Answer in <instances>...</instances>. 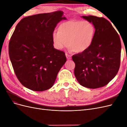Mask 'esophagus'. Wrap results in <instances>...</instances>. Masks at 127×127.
Listing matches in <instances>:
<instances>
[{
  "label": "esophagus",
  "mask_w": 127,
  "mask_h": 127,
  "mask_svg": "<svg viewBox=\"0 0 127 127\" xmlns=\"http://www.w3.org/2000/svg\"><path fill=\"white\" fill-rule=\"evenodd\" d=\"M66 58L68 60H70L71 59V57L70 55H69L67 53H66Z\"/></svg>",
  "instance_id": "esophagus-1"
}]
</instances>
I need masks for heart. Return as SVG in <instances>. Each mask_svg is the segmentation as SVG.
I'll use <instances>...</instances> for the list:
<instances>
[{"label":"heart","instance_id":"heart-1","mask_svg":"<svg viewBox=\"0 0 127 127\" xmlns=\"http://www.w3.org/2000/svg\"><path fill=\"white\" fill-rule=\"evenodd\" d=\"M95 33L94 26L90 22L71 20L60 24L58 32L52 33V39L57 49H63L68 44L70 51L82 53L91 47Z\"/></svg>","mask_w":127,"mask_h":127}]
</instances>
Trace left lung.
<instances>
[{"label": "left lung", "instance_id": "obj_1", "mask_svg": "<svg viewBox=\"0 0 127 127\" xmlns=\"http://www.w3.org/2000/svg\"><path fill=\"white\" fill-rule=\"evenodd\" d=\"M82 17L93 24L95 33L87 51L72 56L74 74L80 85L95 89L105 86L117 75L120 64V38L106 19L94 16Z\"/></svg>", "mask_w": 127, "mask_h": 127}]
</instances>
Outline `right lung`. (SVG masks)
Listing matches in <instances>:
<instances>
[{
  "mask_svg": "<svg viewBox=\"0 0 127 127\" xmlns=\"http://www.w3.org/2000/svg\"><path fill=\"white\" fill-rule=\"evenodd\" d=\"M64 12L39 14L18 23L9 43L10 61L19 81L34 91L52 87L66 62L64 52L53 47L52 34L62 20Z\"/></svg>",
  "mask_w": 127,
  "mask_h": 127,
  "instance_id": "1",
  "label": "right lung"
}]
</instances>
